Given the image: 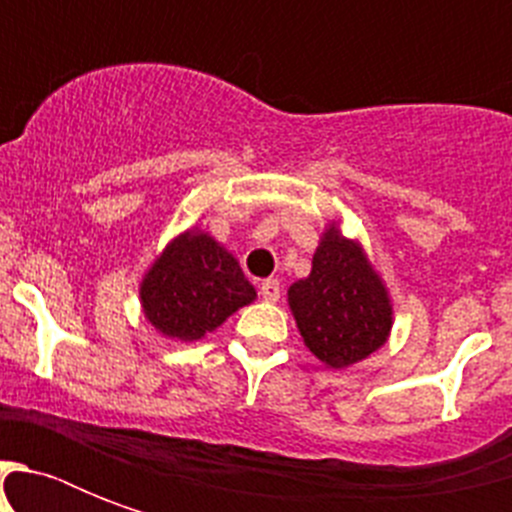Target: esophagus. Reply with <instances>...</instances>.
<instances>
[{"instance_id":"esophagus-1","label":"esophagus","mask_w":512,"mask_h":512,"mask_svg":"<svg viewBox=\"0 0 512 512\" xmlns=\"http://www.w3.org/2000/svg\"><path fill=\"white\" fill-rule=\"evenodd\" d=\"M260 297H263L265 303H279V297H281L279 281H276V279H265L263 284H260Z\"/></svg>"}]
</instances>
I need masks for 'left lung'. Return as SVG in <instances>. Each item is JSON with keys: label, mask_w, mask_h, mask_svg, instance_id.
Masks as SVG:
<instances>
[{"label": "left lung", "mask_w": 512, "mask_h": 512, "mask_svg": "<svg viewBox=\"0 0 512 512\" xmlns=\"http://www.w3.org/2000/svg\"><path fill=\"white\" fill-rule=\"evenodd\" d=\"M289 308L305 345L332 369L356 364L385 345L393 324L380 276L364 249L335 225L313 255L311 276L289 287Z\"/></svg>", "instance_id": "obj_1"}]
</instances>
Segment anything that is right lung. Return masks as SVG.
<instances>
[{
	"label": "right lung",
	"mask_w": 512,
	"mask_h": 512,
	"mask_svg": "<svg viewBox=\"0 0 512 512\" xmlns=\"http://www.w3.org/2000/svg\"><path fill=\"white\" fill-rule=\"evenodd\" d=\"M140 300L164 337L191 342L252 303L255 287L209 233L185 231L156 257L140 284Z\"/></svg>",
	"instance_id": "right-lung-1"
}]
</instances>
